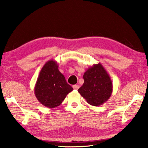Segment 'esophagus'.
<instances>
[{
	"mask_svg": "<svg viewBox=\"0 0 148 148\" xmlns=\"http://www.w3.org/2000/svg\"><path fill=\"white\" fill-rule=\"evenodd\" d=\"M79 88V85H78V84H75V85H73V88L74 90H78Z\"/></svg>",
	"mask_w": 148,
	"mask_h": 148,
	"instance_id": "esophagus-1",
	"label": "esophagus"
}]
</instances>
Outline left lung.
Listing matches in <instances>:
<instances>
[{
  "label": "left lung",
  "mask_w": 148,
  "mask_h": 148,
  "mask_svg": "<svg viewBox=\"0 0 148 148\" xmlns=\"http://www.w3.org/2000/svg\"><path fill=\"white\" fill-rule=\"evenodd\" d=\"M83 79V86L77 91L89 104L99 106L108 101L112 92V83L101 64H93L88 69Z\"/></svg>",
  "instance_id": "8db88e82"
}]
</instances>
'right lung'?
Instances as JSON below:
<instances>
[{
  "instance_id": "add662e5",
  "label": "right lung",
  "mask_w": 148,
  "mask_h": 148,
  "mask_svg": "<svg viewBox=\"0 0 148 148\" xmlns=\"http://www.w3.org/2000/svg\"><path fill=\"white\" fill-rule=\"evenodd\" d=\"M73 90L58 70L57 62L50 60L44 65L37 78L34 93L38 101L48 108L60 106Z\"/></svg>"
}]
</instances>
